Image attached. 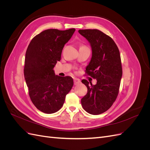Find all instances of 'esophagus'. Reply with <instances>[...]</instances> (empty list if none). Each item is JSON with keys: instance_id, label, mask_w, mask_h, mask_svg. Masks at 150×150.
Masks as SVG:
<instances>
[{"instance_id": "1", "label": "esophagus", "mask_w": 150, "mask_h": 150, "mask_svg": "<svg viewBox=\"0 0 150 150\" xmlns=\"http://www.w3.org/2000/svg\"><path fill=\"white\" fill-rule=\"evenodd\" d=\"M74 84L76 85V84H78L81 83V80L79 79H78L76 78H74Z\"/></svg>"}]
</instances>
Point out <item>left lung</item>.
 I'll return each mask as SVG.
<instances>
[{"mask_svg":"<svg viewBox=\"0 0 150 150\" xmlns=\"http://www.w3.org/2000/svg\"><path fill=\"white\" fill-rule=\"evenodd\" d=\"M92 49V57L86 68V73L97 83L82 80L88 93L81 99L84 110L97 115L106 111L118 95L122 71L120 51L111 38L98 29L79 30Z\"/></svg>","mask_w":150,"mask_h":150,"instance_id":"obj_1","label":"left lung"}]
</instances>
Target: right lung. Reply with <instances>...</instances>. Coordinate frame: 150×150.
Returning <instances> with one entry per match:
<instances>
[{"label":"right lung","instance_id":"add662e5","mask_svg":"<svg viewBox=\"0 0 150 150\" xmlns=\"http://www.w3.org/2000/svg\"><path fill=\"white\" fill-rule=\"evenodd\" d=\"M75 30H45L32 39L27 49L24 74L29 94L34 105L44 113L59 110L73 86L71 77L55 75L53 68Z\"/></svg>","mask_w":150,"mask_h":150}]
</instances>
